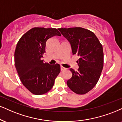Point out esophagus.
<instances>
[{
	"mask_svg": "<svg viewBox=\"0 0 122 122\" xmlns=\"http://www.w3.org/2000/svg\"><path fill=\"white\" fill-rule=\"evenodd\" d=\"M66 70V68H64V67H62V66H61V71H64V70Z\"/></svg>",
	"mask_w": 122,
	"mask_h": 122,
	"instance_id": "obj_1",
	"label": "esophagus"
}]
</instances>
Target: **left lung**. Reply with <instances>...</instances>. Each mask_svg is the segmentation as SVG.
Returning a JSON list of instances; mask_svg holds the SVG:
<instances>
[{
  "instance_id": "obj_1",
  "label": "left lung",
  "mask_w": 122,
  "mask_h": 122,
  "mask_svg": "<svg viewBox=\"0 0 122 122\" xmlns=\"http://www.w3.org/2000/svg\"><path fill=\"white\" fill-rule=\"evenodd\" d=\"M58 30L70 43L73 55L80 56L77 71L70 69L72 76L67 81V85L76 94H85L95 86L101 74L102 46L94 33L88 29L76 27Z\"/></svg>"
}]
</instances>
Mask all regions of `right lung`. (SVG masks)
I'll return each instance as SVG.
<instances>
[{
    "label": "right lung",
    "mask_w": 122,
    "mask_h": 122,
    "mask_svg": "<svg viewBox=\"0 0 122 122\" xmlns=\"http://www.w3.org/2000/svg\"><path fill=\"white\" fill-rule=\"evenodd\" d=\"M61 34L55 28H33L21 37L15 52V64L21 81L36 95L48 92L61 72L59 64L44 63L43 55L48 39Z\"/></svg>",
    "instance_id": "obj_1"
}]
</instances>
